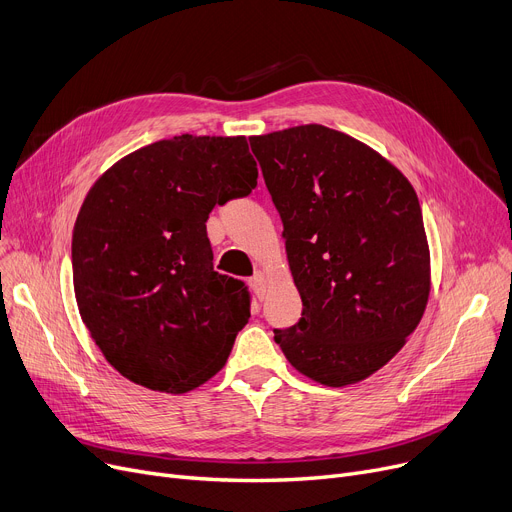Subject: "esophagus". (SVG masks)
<instances>
[{
	"instance_id": "esophagus-1",
	"label": "esophagus",
	"mask_w": 512,
	"mask_h": 512,
	"mask_svg": "<svg viewBox=\"0 0 512 512\" xmlns=\"http://www.w3.org/2000/svg\"><path fill=\"white\" fill-rule=\"evenodd\" d=\"M251 286L257 294H263L265 292V286H267V274L265 272H255V276L251 278Z\"/></svg>"
}]
</instances>
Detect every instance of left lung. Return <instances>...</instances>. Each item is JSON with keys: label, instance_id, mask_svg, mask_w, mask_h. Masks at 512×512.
I'll return each instance as SVG.
<instances>
[{"label": "left lung", "instance_id": "left-lung-1", "mask_svg": "<svg viewBox=\"0 0 512 512\" xmlns=\"http://www.w3.org/2000/svg\"><path fill=\"white\" fill-rule=\"evenodd\" d=\"M284 224L299 324L288 363L340 388L382 369L415 332L432 276L419 199L386 157L321 124L249 137Z\"/></svg>", "mask_w": 512, "mask_h": 512}]
</instances>
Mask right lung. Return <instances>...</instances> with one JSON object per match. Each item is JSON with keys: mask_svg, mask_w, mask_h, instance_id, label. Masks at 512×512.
I'll return each mask as SVG.
<instances>
[{"mask_svg": "<svg viewBox=\"0 0 512 512\" xmlns=\"http://www.w3.org/2000/svg\"><path fill=\"white\" fill-rule=\"evenodd\" d=\"M255 186L245 137L193 134L132 151L91 186L72 234L74 294L126 380L182 394L226 365L251 299L213 272L205 222Z\"/></svg>", "mask_w": 512, "mask_h": 512, "instance_id": "right-lung-1", "label": "right lung"}]
</instances>
